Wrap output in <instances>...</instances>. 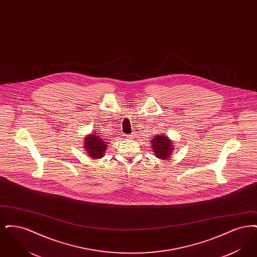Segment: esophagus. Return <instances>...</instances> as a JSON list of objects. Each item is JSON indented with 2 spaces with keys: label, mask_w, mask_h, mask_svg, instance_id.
<instances>
[{
  "label": "esophagus",
  "mask_w": 257,
  "mask_h": 257,
  "mask_svg": "<svg viewBox=\"0 0 257 257\" xmlns=\"http://www.w3.org/2000/svg\"><path fill=\"white\" fill-rule=\"evenodd\" d=\"M133 136H134V135H132V136H130V137H131V138H132V137H133Z\"/></svg>",
  "instance_id": "1"
}]
</instances>
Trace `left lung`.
Here are the masks:
<instances>
[{
	"label": "left lung",
	"instance_id": "obj_1",
	"mask_svg": "<svg viewBox=\"0 0 257 257\" xmlns=\"http://www.w3.org/2000/svg\"><path fill=\"white\" fill-rule=\"evenodd\" d=\"M173 142L166 135H157L151 140V147L154 152V156L161 160H168L175 148Z\"/></svg>",
	"mask_w": 257,
	"mask_h": 257
}]
</instances>
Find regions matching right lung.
I'll list each match as a JSON object with an SVG mask.
<instances>
[{
	"mask_svg": "<svg viewBox=\"0 0 257 257\" xmlns=\"http://www.w3.org/2000/svg\"><path fill=\"white\" fill-rule=\"evenodd\" d=\"M107 144L105 138L96 133L86 136L84 141V149H86V153L88 157L92 159H100L104 157L107 149Z\"/></svg>",
	"mask_w": 257,
	"mask_h": 257,
	"instance_id": "right-lung-1",
	"label": "right lung"
}]
</instances>
